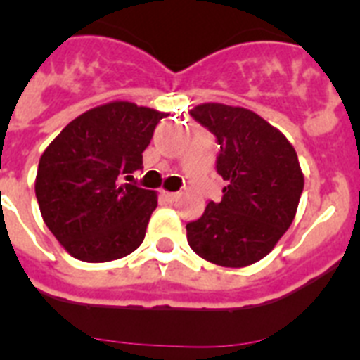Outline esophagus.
<instances>
[{
	"mask_svg": "<svg viewBox=\"0 0 360 360\" xmlns=\"http://www.w3.org/2000/svg\"><path fill=\"white\" fill-rule=\"evenodd\" d=\"M162 196H164L167 202H174L178 198V193H171V191H162Z\"/></svg>",
	"mask_w": 360,
	"mask_h": 360,
	"instance_id": "34e87169",
	"label": "esophagus"
}]
</instances>
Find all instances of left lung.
I'll return each instance as SVG.
<instances>
[{
  "label": "left lung",
  "instance_id": "8db88e82",
  "mask_svg": "<svg viewBox=\"0 0 360 360\" xmlns=\"http://www.w3.org/2000/svg\"><path fill=\"white\" fill-rule=\"evenodd\" d=\"M191 117L216 136V171L225 187L219 202H209L186 225L189 247L214 265H252L294 221L304 186L297 153L279 129L245 108L207 103Z\"/></svg>",
  "mask_w": 360,
  "mask_h": 360
}]
</instances>
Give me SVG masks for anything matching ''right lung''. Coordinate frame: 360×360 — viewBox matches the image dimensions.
<instances>
[{
  "label": "right lung",
  "instance_id": "1",
  "mask_svg": "<svg viewBox=\"0 0 360 360\" xmlns=\"http://www.w3.org/2000/svg\"><path fill=\"white\" fill-rule=\"evenodd\" d=\"M164 117L113 101L73 119L44 149L37 203L46 227L73 257L113 262L141 247L157 193L129 182Z\"/></svg>",
  "mask_w": 360,
  "mask_h": 360
}]
</instances>
